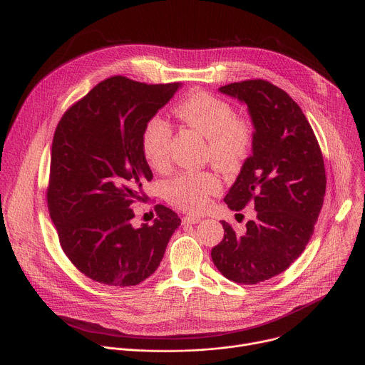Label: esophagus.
<instances>
[{
  "label": "esophagus",
  "mask_w": 365,
  "mask_h": 365,
  "mask_svg": "<svg viewBox=\"0 0 365 365\" xmlns=\"http://www.w3.org/2000/svg\"><path fill=\"white\" fill-rule=\"evenodd\" d=\"M200 221V217L196 215H186L183 218V224H197Z\"/></svg>",
  "instance_id": "esophagus-1"
}]
</instances>
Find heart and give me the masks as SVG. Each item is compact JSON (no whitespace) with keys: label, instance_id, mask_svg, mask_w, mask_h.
<instances>
[{"label":"heart","instance_id":"1","mask_svg":"<svg viewBox=\"0 0 365 365\" xmlns=\"http://www.w3.org/2000/svg\"><path fill=\"white\" fill-rule=\"evenodd\" d=\"M175 117L206 137L207 158L225 172L237 170L248 158L252 145V125L235 115L231 103L206 91H195L178 102ZM172 127L162 117L148 120L141 135L145 160L154 169L169 163ZM221 190V180L214 172H183L169 183V196L185 211L202 212L211 197Z\"/></svg>","mask_w":365,"mask_h":365}]
</instances>
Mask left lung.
<instances>
[{
    "instance_id": "1",
    "label": "left lung",
    "mask_w": 365,
    "mask_h": 365,
    "mask_svg": "<svg viewBox=\"0 0 365 365\" xmlns=\"http://www.w3.org/2000/svg\"><path fill=\"white\" fill-rule=\"evenodd\" d=\"M245 103L251 155L225 196L232 211L254 206L244 234L221 221L224 240L212 262L231 282L257 284L283 273L303 252L324 205L327 176L318 140L297 103L263 79L218 89Z\"/></svg>"
}]
</instances>
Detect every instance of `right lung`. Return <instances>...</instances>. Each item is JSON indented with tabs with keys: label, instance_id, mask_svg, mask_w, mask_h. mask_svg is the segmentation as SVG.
Segmentation results:
<instances>
[{
	"label": "right lung",
	"instance_id": "1",
	"mask_svg": "<svg viewBox=\"0 0 365 365\" xmlns=\"http://www.w3.org/2000/svg\"><path fill=\"white\" fill-rule=\"evenodd\" d=\"M180 86L113 76L58 124L47 189L50 218L72 264L98 283L128 287L150 277L180 225L176 212L159 205L153 225L135 228L130 207L153 178L143 130Z\"/></svg>",
	"mask_w": 365,
	"mask_h": 365
}]
</instances>
